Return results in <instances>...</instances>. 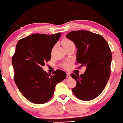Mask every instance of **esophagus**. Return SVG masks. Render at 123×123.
<instances>
[{
  "label": "esophagus",
  "instance_id": "1",
  "mask_svg": "<svg viewBox=\"0 0 123 123\" xmlns=\"http://www.w3.org/2000/svg\"><path fill=\"white\" fill-rule=\"evenodd\" d=\"M67 78H71V75H70V73H67Z\"/></svg>",
  "mask_w": 123,
  "mask_h": 123
}]
</instances>
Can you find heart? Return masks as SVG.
Masks as SVG:
<instances>
[{
  "label": "heart",
  "mask_w": 123,
  "mask_h": 123,
  "mask_svg": "<svg viewBox=\"0 0 123 123\" xmlns=\"http://www.w3.org/2000/svg\"><path fill=\"white\" fill-rule=\"evenodd\" d=\"M62 44L65 49L67 48V47H69L70 46H74V45L73 43V42L71 41L70 40L68 39V38H65V39L63 40V41H62ZM63 67L65 68H67L68 67V64H65Z\"/></svg>",
  "instance_id": "1"
}]
</instances>
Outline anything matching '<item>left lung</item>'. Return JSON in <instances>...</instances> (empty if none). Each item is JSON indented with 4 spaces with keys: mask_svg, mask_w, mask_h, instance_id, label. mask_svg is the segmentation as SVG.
<instances>
[{
    "mask_svg": "<svg viewBox=\"0 0 123 123\" xmlns=\"http://www.w3.org/2000/svg\"><path fill=\"white\" fill-rule=\"evenodd\" d=\"M66 36L77 49V63L86 67L83 74H71L77 82L72 92L80 100L94 99L104 90L110 77L111 52L108 44L101 35L89 31H73Z\"/></svg>",
    "mask_w": 123,
    "mask_h": 123,
    "instance_id": "left-lung-1",
    "label": "left lung"
}]
</instances>
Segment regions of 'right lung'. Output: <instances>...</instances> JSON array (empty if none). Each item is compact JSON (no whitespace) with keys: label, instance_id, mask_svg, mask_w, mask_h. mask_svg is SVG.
<instances>
[{"label":"right lung","instance_id":"1","mask_svg":"<svg viewBox=\"0 0 123 123\" xmlns=\"http://www.w3.org/2000/svg\"><path fill=\"white\" fill-rule=\"evenodd\" d=\"M61 33L35 34L20 40L12 57L14 80L22 94L35 104H43L54 95L55 87L66 77V73L57 69L49 74L42 66L51 60V50Z\"/></svg>","mask_w":123,"mask_h":123}]
</instances>
